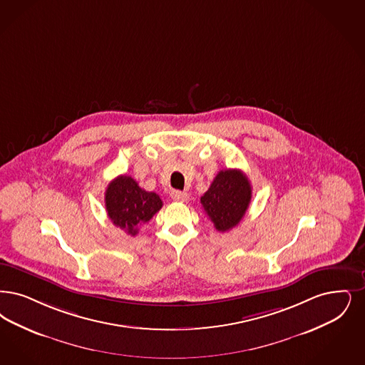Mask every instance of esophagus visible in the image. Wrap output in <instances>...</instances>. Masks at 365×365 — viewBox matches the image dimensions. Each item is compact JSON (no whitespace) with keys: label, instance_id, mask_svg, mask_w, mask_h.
Segmentation results:
<instances>
[{"label":"esophagus","instance_id":"34e87169","mask_svg":"<svg viewBox=\"0 0 365 365\" xmlns=\"http://www.w3.org/2000/svg\"><path fill=\"white\" fill-rule=\"evenodd\" d=\"M171 198L176 202H185L189 198V194L185 191H179V190H173L171 191Z\"/></svg>","mask_w":365,"mask_h":365}]
</instances>
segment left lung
<instances>
[{
  "label": "left lung",
  "mask_w": 365,
  "mask_h": 365,
  "mask_svg": "<svg viewBox=\"0 0 365 365\" xmlns=\"http://www.w3.org/2000/svg\"><path fill=\"white\" fill-rule=\"evenodd\" d=\"M251 185L240 170H222L201 197L205 213L220 232H227L245 217L251 201Z\"/></svg>",
  "instance_id": "1"
}]
</instances>
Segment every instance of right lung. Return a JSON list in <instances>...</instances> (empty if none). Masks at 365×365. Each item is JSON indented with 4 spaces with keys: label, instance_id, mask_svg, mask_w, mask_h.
<instances>
[{
    "label": "right lung",
    "instance_id": "1",
    "mask_svg": "<svg viewBox=\"0 0 365 365\" xmlns=\"http://www.w3.org/2000/svg\"><path fill=\"white\" fill-rule=\"evenodd\" d=\"M106 210L114 225L135 236L138 225L145 224L163 206L160 197L153 191H145L128 175H119L108 183L106 195Z\"/></svg>",
    "mask_w": 365,
    "mask_h": 365
}]
</instances>
